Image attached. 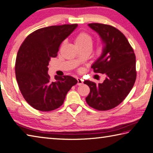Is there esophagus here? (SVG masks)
I'll return each instance as SVG.
<instances>
[{
    "label": "esophagus",
    "instance_id": "obj_1",
    "mask_svg": "<svg viewBox=\"0 0 153 153\" xmlns=\"http://www.w3.org/2000/svg\"><path fill=\"white\" fill-rule=\"evenodd\" d=\"M76 80H77V85H82L83 80H82L81 79H80V78H77Z\"/></svg>",
    "mask_w": 153,
    "mask_h": 153
}]
</instances>
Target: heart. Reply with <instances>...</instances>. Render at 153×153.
Segmentation results:
<instances>
[{
    "mask_svg": "<svg viewBox=\"0 0 153 153\" xmlns=\"http://www.w3.org/2000/svg\"><path fill=\"white\" fill-rule=\"evenodd\" d=\"M93 42L91 36L86 33H79L75 39L76 47H92Z\"/></svg>",
    "mask_w": 153,
    "mask_h": 153,
    "instance_id": "b5f03b06",
    "label": "heart"
}]
</instances>
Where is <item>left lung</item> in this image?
Here are the masks:
<instances>
[{"label":"left lung","instance_id":"left-lung-1","mask_svg":"<svg viewBox=\"0 0 153 153\" xmlns=\"http://www.w3.org/2000/svg\"><path fill=\"white\" fill-rule=\"evenodd\" d=\"M88 26L99 34L103 47L99 59L91 66L94 73L105 74L102 83L90 80L86 101L98 111H107L121 103L130 93L137 77L136 57L125 36L112 26L91 23Z\"/></svg>","mask_w":153,"mask_h":153}]
</instances>
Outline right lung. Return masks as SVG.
Masks as SVG:
<instances>
[{
    "instance_id": "right-lung-1",
    "label": "right lung",
    "mask_w": 153,
    "mask_h": 153,
    "mask_svg": "<svg viewBox=\"0 0 153 153\" xmlns=\"http://www.w3.org/2000/svg\"><path fill=\"white\" fill-rule=\"evenodd\" d=\"M78 25H64L40 28L30 34L18 51L15 74L20 91L29 105L36 110L51 111L60 107L66 95L77 83L71 76H58L51 81L48 66L57 56L60 45Z\"/></svg>"
}]
</instances>
